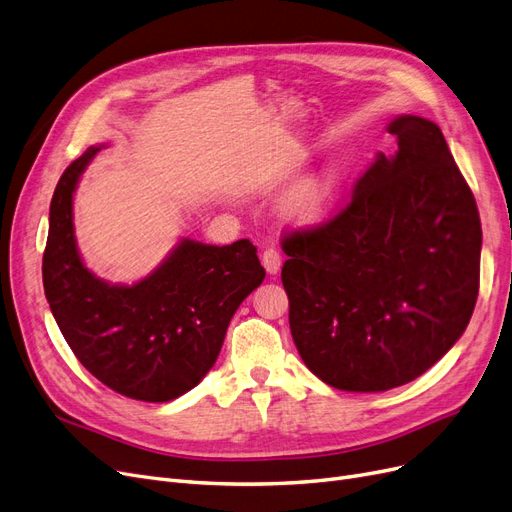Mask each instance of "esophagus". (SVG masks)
<instances>
[{"label":"esophagus","mask_w":512,"mask_h":512,"mask_svg":"<svg viewBox=\"0 0 512 512\" xmlns=\"http://www.w3.org/2000/svg\"><path fill=\"white\" fill-rule=\"evenodd\" d=\"M261 263H263V268H266V272L274 276V274L280 272L282 257H280V253H278L276 249H272V246H268V249L261 253Z\"/></svg>","instance_id":"1"}]
</instances>
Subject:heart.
Returning <instances> with one entry per match:
<instances>
[{
    "label": "heart",
    "mask_w": 512,
    "mask_h": 512,
    "mask_svg": "<svg viewBox=\"0 0 512 512\" xmlns=\"http://www.w3.org/2000/svg\"><path fill=\"white\" fill-rule=\"evenodd\" d=\"M339 196H342V170L333 164L293 189L287 200V213L299 225H323L335 215Z\"/></svg>",
    "instance_id": "1"
}]
</instances>
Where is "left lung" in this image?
Masks as SVG:
<instances>
[{
    "instance_id": "1",
    "label": "left lung",
    "mask_w": 512,
    "mask_h": 512,
    "mask_svg": "<svg viewBox=\"0 0 512 512\" xmlns=\"http://www.w3.org/2000/svg\"><path fill=\"white\" fill-rule=\"evenodd\" d=\"M380 154L327 223L282 242L293 342L348 392H384L428 371L468 327L479 295L481 219L441 128L388 124Z\"/></svg>"
}]
</instances>
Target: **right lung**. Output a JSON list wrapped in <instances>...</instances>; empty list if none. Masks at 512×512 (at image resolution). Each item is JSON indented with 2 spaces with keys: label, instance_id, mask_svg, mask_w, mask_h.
Returning <instances> with one entry per match:
<instances>
[{
  "label": "right lung",
  "instance_id": "obj_1",
  "mask_svg": "<svg viewBox=\"0 0 512 512\" xmlns=\"http://www.w3.org/2000/svg\"><path fill=\"white\" fill-rule=\"evenodd\" d=\"M101 147H88L56 183L42 261L52 316L78 361L128 399L166 403L215 365L234 312L266 278L249 240L227 246L183 238L135 285H109L78 253L73 192Z\"/></svg>",
  "mask_w": 512,
  "mask_h": 512
}]
</instances>
